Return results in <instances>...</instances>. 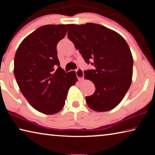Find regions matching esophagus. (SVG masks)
Returning a JSON list of instances; mask_svg holds the SVG:
<instances>
[{"instance_id":"1","label":"esophagus","mask_w":155,"mask_h":155,"mask_svg":"<svg viewBox=\"0 0 155 155\" xmlns=\"http://www.w3.org/2000/svg\"><path fill=\"white\" fill-rule=\"evenodd\" d=\"M76 74H77V77L79 80L83 79L84 74H83V70L81 68H78L76 71Z\"/></svg>"}]
</instances>
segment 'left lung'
Masks as SVG:
<instances>
[{
  "label": "left lung",
  "instance_id": "1",
  "mask_svg": "<svg viewBox=\"0 0 155 155\" xmlns=\"http://www.w3.org/2000/svg\"><path fill=\"white\" fill-rule=\"evenodd\" d=\"M68 38L94 70L84 72L96 91L86 96L90 109L108 111L118 105L132 82L133 59L127 41L115 31L94 23L68 25Z\"/></svg>",
  "mask_w": 155,
  "mask_h": 155
}]
</instances>
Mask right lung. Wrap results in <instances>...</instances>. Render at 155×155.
Returning a JSON list of instances; mask_svg holds the SVG:
<instances>
[{
	"mask_svg": "<svg viewBox=\"0 0 155 155\" xmlns=\"http://www.w3.org/2000/svg\"><path fill=\"white\" fill-rule=\"evenodd\" d=\"M67 33L66 25L37 28L15 52L14 73L20 90L37 111L52 115L61 111L68 90L78 81L76 72L60 67L57 44Z\"/></svg>",
	"mask_w": 155,
	"mask_h": 155,
	"instance_id": "obj_1",
	"label": "right lung"
}]
</instances>
